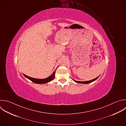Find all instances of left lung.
I'll list each match as a JSON object with an SVG mask.
<instances>
[{
  "mask_svg": "<svg viewBox=\"0 0 126 126\" xmlns=\"http://www.w3.org/2000/svg\"><path fill=\"white\" fill-rule=\"evenodd\" d=\"M99 76H98L97 77H96V78H94V79H93V80H90V81H76V80H74V79H73L75 82H76V83H81V84H89V83H91V82H93V81H95V80H96L98 78V77Z\"/></svg>",
  "mask_w": 126,
  "mask_h": 126,
  "instance_id": "left-lung-1",
  "label": "left lung"
}]
</instances>
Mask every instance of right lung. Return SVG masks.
<instances>
[{
    "label": "right lung",
    "instance_id": "obj_1",
    "mask_svg": "<svg viewBox=\"0 0 126 126\" xmlns=\"http://www.w3.org/2000/svg\"><path fill=\"white\" fill-rule=\"evenodd\" d=\"M56 70H55L54 71V72L52 73V74L51 75H50L49 77H48V78H46L45 79H36V78H32L31 77H29L26 75L24 74V75L28 79H29V80H30L31 81H32V82H33L34 83H36V84H45L47 83L48 82H50L51 81L53 80L54 78H55V72H56Z\"/></svg>",
    "mask_w": 126,
    "mask_h": 126
}]
</instances>
